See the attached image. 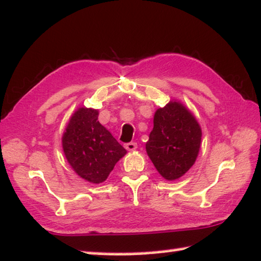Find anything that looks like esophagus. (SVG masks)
Segmentation results:
<instances>
[{
    "instance_id": "1",
    "label": "esophagus",
    "mask_w": 261,
    "mask_h": 261,
    "mask_svg": "<svg viewBox=\"0 0 261 261\" xmlns=\"http://www.w3.org/2000/svg\"><path fill=\"white\" fill-rule=\"evenodd\" d=\"M125 149L127 151H135L136 149H137V143H134V142L126 143L125 144Z\"/></svg>"
}]
</instances>
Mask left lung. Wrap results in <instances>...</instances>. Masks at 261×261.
Here are the masks:
<instances>
[{
  "label": "left lung",
  "mask_w": 261,
  "mask_h": 261,
  "mask_svg": "<svg viewBox=\"0 0 261 261\" xmlns=\"http://www.w3.org/2000/svg\"><path fill=\"white\" fill-rule=\"evenodd\" d=\"M201 144V127L179 100L155 110L153 129L145 149L154 168L166 180H177L192 168Z\"/></svg>",
  "instance_id": "8db88e82"
}]
</instances>
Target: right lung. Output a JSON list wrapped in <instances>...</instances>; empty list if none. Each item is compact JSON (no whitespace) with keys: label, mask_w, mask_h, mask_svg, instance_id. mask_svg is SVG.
<instances>
[{"label":"right lung","mask_w":261,"mask_h":261,"mask_svg":"<svg viewBox=\"0 0 261 261\" xmlns=\"http://www.w3.org/2000/svg\"><path fill=\"white\" fill-rule=\"evenodd\" d=\"M98 110L79 108L62 136V147L71 169L91 184L107 180L126 150L98 122Z\"/></svg>","instance_id":"1"}]
</instances>
